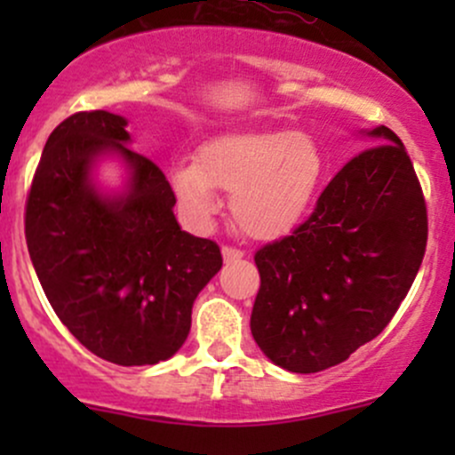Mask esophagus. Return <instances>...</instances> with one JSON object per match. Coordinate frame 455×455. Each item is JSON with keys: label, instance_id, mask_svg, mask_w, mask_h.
<instances>
[{"label": "esophagus", "instance_id": "obj_1", "mask_svg": "<svg viewBox=\"0 0 455 455\" xmlns=\"http://www.w3.org/2000/svg\"><path fill=\"white\" fill-rule=\"evenodd\" d=\"M222 257L227 264H231V261L242 259V257H244V251L235 249V246H222Z\"/></svg>", "mask_w": 455, "mask_h": 455}]
</instances>
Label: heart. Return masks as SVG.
I'll use <instances>...</instances> for the list:
<instances>
[{"instance_id":"1","label":"heart","mask_w":455,"mask_h":455,"mask_svg":"<svg viewBox=\"0 0 455 455\" xmlns=\"http://www.w3.org/2000/svg\"><path fill=\"white\" fill-rule=\"evenodd\" d=\"M323 158L310 136L286 130L227 132L200 147L198 160L173 167L178 200L191 218H213L220 189L233 191L231 211L242 231L277 237L291 231L313 202Z\"/></svg>"}]
</instances>
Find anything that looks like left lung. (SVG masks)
I'll list each match as a JSON object with an SVG mask.
<instances>
[{
    "label": "left lung",
    "mask_w": 455,
    "mask_h": 455,
    "mask_svg": "<svg viewBox=\"0 0 455 455\" xmlns=\"http://www.w3.org/2000/svg\"><path fill=\"white\" fill-rule=\"evenodd\" d=\"M347 160L291 235L255 253L257 346L279 368L313 374L383 332L410 292L427 246V204L389 127Z\"/></svg>",
    "instance_id": "left-lung-1"
}]
</instances>
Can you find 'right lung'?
I'll use <instances>...</instances> for the list:
<instances>
[{
  "label": "right lung",
  "instance_id": "1",
  "mask_svg": "<svg viewBox=\"0 0 455 455\" xmlns=\"http://www.w3.org/2000/svg\"><path fill=\"white\" fill-rule=\"evenodd\" d=\"M125 125L92 109L54 127L26 200V244L50 306L79 343L109 363L154 365L185 343L196 297L222 268V253L213 240L180 231L172 185L123 145ZM105 150L132 169L118 199L89 182Z\"/></svg>",
  "mask_w": 455,
  "mask_h": 455
}]
</instances>
